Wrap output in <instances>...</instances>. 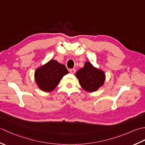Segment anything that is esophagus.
Masks as SVG:
<instances>
[{"mask_svg": "<svg viewBox=\"0 0 145 145\" xmlns=\"http://www.w3.org/2000/svg\"><path fill=\"white\" fill-rule=\"evenodd\" d=\"M70 73H75V72H76V69H70Z\"/></svg>", "mask_w": 145, "mask_h": 145, "instance_id": "esophagus-1", "label": "esophagus"}]
</instances>
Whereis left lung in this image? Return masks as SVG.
<instances>
[{
  "mask_svg": "<svg viewBox=\"0 0 145 145\" xmlns=\"http://www.w3.org/2000/svg\"><path fill=\"white\" fill-rule=\"evenodd\" d=\"M76 76L81 87L87 91H97L103 85L105 80L103 71L95 68L89 61H87L84 67L78 70Z\"/></svg>",
  "mask_w": 145,
  "mask_h": 145,
  "instance_id": "8db88e82",
  "label": "left lung"
}]
</instances>
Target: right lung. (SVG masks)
I'll list each match as a JSON object with an SVG mask.
<instances>
[{
  "mask_svg": "<svg viewBox=\"0 0 145 145\" xmlns=\"http://www.w3.org/2000/svg\"><path fill=\"white\" fill-rule=\"evenodd\" d=\"M68 73L69 71L64 65L51 60L36 70L35 79L42 90L50 91L54 90L63 76Z\"/></svg>",
  "mask_w": 145,
  "mask_h": 145,
  "instance_id": "right-lung-1",
  "label": "right lung"
}]
</instances>
